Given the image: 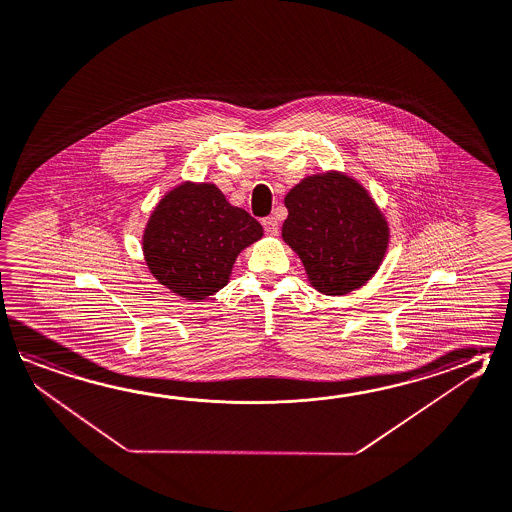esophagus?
I'll list each match as a JSON object with an SVG mask.
<instances>
[{"mask_svg": "<svg viewBox=\"0 0 512 512\" xmlns=\"http://www.w3.org/2000/svg\"><path fill=\"white\" fill-rule=\"evenodd\" d=\"M262 226H264V230L268 235H277L279 233V222L275 217H266V219H262Z\"/></svg>", "mask_w": 512, "mask_h": 512, "instance_id": "1", "label": "esophagus"}]
</instances>
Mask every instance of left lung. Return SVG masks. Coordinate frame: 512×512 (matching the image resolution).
I'll return each mask as SVG.
<instances>
[{
    "label": "left lung",
    "instance_id": "1",
    "mask_svg": "<svg viewBox=\"0 0 512 512\" xmlns=\"http://www.w3.org/2000/svg\"><path fill=\"white\" fill-rule=\"evenodd\" d=\"M282 240L303 262L317 292L346 295L374 277L390 228L355 178L339 171L306 177L284 197Z\"/></svg>",
    "mask_w": 512,
    "mask_h": 512
}]
</instances>
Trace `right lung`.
<instances>
[{
  "label": "right lung",
  "instance_id": "add662e5",
  "mask_svg": "<svg viewBox=\"0 0 512 512\" xmlns=\"http://www.w3.org/2000/svg\"><path fill=\"white\" fill-rule=\"evenodd\" d=\"M248 211L211 182H182L153 209L142 235L149 272L186 301H204L230 282L240 251L262 237Z\"/></svg>",
  "mask_w": 512,
  "mask_h": 512
}]
</instances>
